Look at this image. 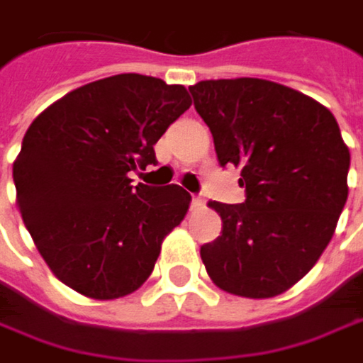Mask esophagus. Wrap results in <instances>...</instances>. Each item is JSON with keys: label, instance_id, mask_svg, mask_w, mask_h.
Here are the masks:
<instances>
[{"label": "esophagus", "instance_id": "obj_1", "mask_svg": "<svg viewBox=\"0 0 363 363\" xmlns=\"http://www.w3.org/2000/svg\"><path fill=\"white\" fill-rule=\"evenodd\" d=\"M201 203H203V199H201L199 195H191V206H193V208H199Z\"/></svg>", "mask_w": 363, "mask_h": 363}]
</instances>
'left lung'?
<instances>
[{
    "mask_svg": "<svg viewBox=\"0 0 363 363\" xmlns=\"http://www.w3.org/2000/svg\"><path fill=\"white\" fill-rule=\"evenodd\" d=\"M189 92L218 164L240 166L246 186L244 203H210L223 231L199 250L206 271L229 294L277 296L311 271L345 208L340 128L318 101L267 79H206Z\"/></svg>",
    "mask_w": 363,
    "mask_h": 363,
    "instance_id": "left-lung-1",
    "label": "left lung"
}]
</instances>
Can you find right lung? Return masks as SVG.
<instances>
[{"instance_id":"add662e5","label":"right lung","mask_w":363,"mask_h":363,"mask_svg":"<svg viewBox=\"0 0 363 363\" xmlns=\"http://www.w3.org/2000/svg\"><path fill=\"white\" fill-rule=\"evenodd\" d=\"M191 107L184 86L121 73L86 84L29 125L14 162L16 203L52 273L111 301L143 286L191 195L132 184L155 166L153 145Z\"/></svg>"}]
</instances>
